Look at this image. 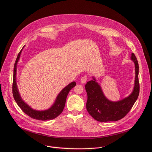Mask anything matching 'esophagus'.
Here are the masks:
<instances>
[{
	"instance_id": "1",
	"label": "esophagus",
	"mask_w": 152,
	"mask_h": 152,
	"mask_svg": "<svg viewBox=\"0 0 152 152\" xmlns=\"http://www.w3.org/2000/svg\"><path fill=\"white\" fill-rule=\"evenodd\" d=\"M86 80H87V77L86 76H83L82 78H81V79H80V83H86Z\"/></svg>"
}]
</instances>
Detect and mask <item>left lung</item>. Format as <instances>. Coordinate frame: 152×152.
Masks as SVG:
<instances>
[{"instance_id": "1", "label": "left lung", "mask_w": 152, "mask_h": 152, "mask_svg": "<svg viewBox=\"0 0 152 152\" xmlns=\"http://www.w3.org/2000/svg\"><path fill=\"white\" fill-rule=\"evenodd\" d=\"M131 59L135 64V78L133 91L127 97L116 102L107 99L94 76L86 83L85 90L88 96L86 110L96 120L100 122L118 121L126 116L137 100L140 93L138 62L134 53L131 54Z\"/></svg>"}]
</instances>
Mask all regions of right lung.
<instances>
[{
	"mask_svg": "<svg viewBox=\"0 0 152 152\" xmlns=\"http://www.w3.org/2000/svg\"><path fill=\"white\" fill-rule=\"evenodd\" d=\"M25 48V46L19 52L15 62L14 64V74H13V84H12V94L14 96V99L16 102L18 106L21 108L26 114H27L30 117L38 120H53L57 117L61 113H62L65 104H66V99L69 91L76 85L75 82H72L67 85L66 87L64 88L60 93L57 96L53 104L49 107V109L46 110L42 111H38L34 110L30 106H29L20 96L19 93L17 80H16V75H17V63L20 59V55L21 52L23 50V49Z\"/></svg>",
	"mask_w": 152,
	"mask_h": 152,
	"instance_id": "obj_1",
	"label": "right lung"
}]
</instances>
